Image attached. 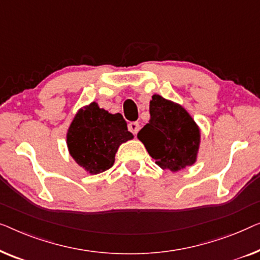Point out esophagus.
<instances>
[{
	"mask_svg": "<svg viewBox=\"0 0 260 260\" xmlns=\"http://www.w3.org/2000/svg\"><path fill=\"white\" fill-rule=\"evenodd\" d=\"M128 129H129V132H132V133H133V134H137L138 132H139V129H140V123H139L138 121L129 122Z\"/></svg>",
	"mask_w": 260,
	"mask_h": 260,
	"instance_id": "esophagus-1",
	"label": "esophagus"
}]
</instances>
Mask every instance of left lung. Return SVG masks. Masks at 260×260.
Masks as SVG:
<instances>
[{"label":"left lung","mask_w":260,"mask_h":260,"mask_svg":"<svg viewBox=\"0 0 260 260\" xmlns=\"http://www.w3.org/2000/svg\"><path fill=\"white\" fill-rule=\"evenodd\" d=\"M151 119L138 133L148 154L162 170L178 172L196 162L200 132L192 116L181 106L160 95L149 104Z\"/></svg>","instance_id":"left-lung-1"}]
</instances>
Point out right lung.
<instances>
[{"instance_id": "obj_1", "label": "right lung", "mask_w": 260, "mask_h": 260, "mask_svg": "<svg viewBox=\"0 0 260 260\" xmlns=\"http://www.w3.org/2000/svg\"><path fill=\"white\" fill-rule=\"evenodd\" d=\"M133 139L120 113L111 114L92 102L71 123L67 145L73 159L90 174L109 170L122 142Z\"/></svg>"}]
</instances>
